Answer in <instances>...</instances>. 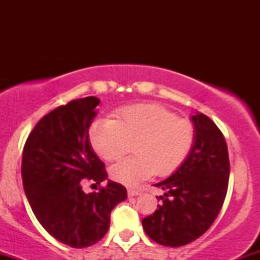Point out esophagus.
<instances>
[{
    "mask_svg": "<svg viewBox=\"0 0 260 260\" xmlns=\"http://www.w3.org/2000/svg\"><path fill=\"white\" fill-rule=\"evenodd\" d=\"M139 193H140L139 189H134V188H129V189H128V196H129V197L138 196Z\"/></svg>",
    "mask_w": 260,
    "mask_h": 260,
    "instance_id": "esophagus-1",
    "label": "esophagus"
}]
</instances>
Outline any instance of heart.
<instances>
[{"label":"heart","mask_w":260,"mask_h":260,"mask_svg":"<svg viewBox=\"0 0 260 260\" xmlns=\"http://www.w3.org/2000/svg\"><path fill=\"white\" fill-rule=\"evenodd\" d=\"M91 147L106 161H116L128 153L134 143L136 156L128 157L110 169L115 181L137 186L156 172H175L192 150L196 128L187 118L157 104H137L115 112V120L104 118L91 124Z\"/></svg>","instance_id":"1"}]
</instances>
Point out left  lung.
<instances>
[{
    "mask_svg": "<svg viewBox=\"0 0 260 260\" xmlns=\"http://www.w3.org/2000/svg\"><path fill=\"white\" fill-rule=\"evenodd\" d=\"M190 120L196 128L192 150L175 174L154 184L165 190L162 204L142 221L145 234L162 246L181 247L201 237L215 221L228 193L230 161L223 134L204 113Z\"/></svg>",
    "mask_w": 260,
    "mask_h": 260,
    "instance_id": "8db88e82",
    "label": "left lung"
}]
</instances>
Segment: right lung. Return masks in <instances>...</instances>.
<instances>
[{
  "label": "right lung",
  "mask_w": 260,
  "mask_h": 260,
  "mask_svg": "<svg viewBox=\"0 0 260 260\" xmlns=\"http://www.w3.org/2000/svg\"><path fill=\"white\" fill-rule=\"evenodd\" d=\"M100 100H72L44 116L29 134L22 159L25 196L38 221L59 242L85 248L99 242L112 209L127 198L122 184L107 180L99 192L85 193L107 178L105 165L89 140Z\"/></svg>",
  "instance_id": "1"
}]
</instances>
